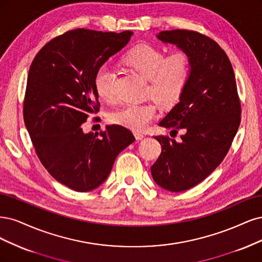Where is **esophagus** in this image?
<instances>
[{
	"label": "esophagus",
	"mask_w": 262,
	"mask_h": 262,
	"mask_svg": "<svg viewBox=\"0 0 262 262\" xmlns=\"http://www.w3.org/2000/svg\"><path fill=\"white\" fill-rule=\"evenodd\" d=\"M135 137H136V139L137 140H141V139H143V135L142 134H140V133H135Z\"/></svg>",
	"instance_id": "esophagus-1"
}]
</instances>
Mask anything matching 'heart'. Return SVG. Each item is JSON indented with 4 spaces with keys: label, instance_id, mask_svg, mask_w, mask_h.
<instances>
[{
    "label": "heart",
    "instance_id": "obj_1",
    "mask_svg": "<svg viewBox=\"0 0 262 262\" xmlns=\"http://www.w3.org/2000/svg\"><path fill=\"white\" fill-rule=\"evenodd\" d=\"M123 63L148 80L147 95L159 103L168 106L175 104L184 94L191 73V57L177 50L165 55L161 48L139 45L123 57ZM116 74L107 64L101 65L95 75V89L98 97L114 102ZM159 108L154 102L128 103L110 114V121L134 132H143L158 116Z\"/></svg>",
    "mask_w": 262,
    "mask_h": 262
}]
</instances>
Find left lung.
<instances>
[{
  "mask_svg": "<svg viewBox=\"0 0 262 262\" xmlns=\"http://www.w3.org/2000/svg\"><path fill=\"white\" fill-rule=\"evenodd\" d=\"M158 38L191 57L187 87L159 123L171 133L182 130V140L156 136L162 151L151 166L159 186L179 192L201 183L223 161L239 127L241 100L230 58L214 40L186 29L161 31Z\"/></svg>",
  "mask_w": 262,
  "mask_h": 262,
  "instance_id": "1",
  "label": "left lung"
}]
</instances>
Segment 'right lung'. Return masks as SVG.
I'll return each mask as SVG.
<instances>
[{
    "instance_id": "right-lung-1",
    "label": "right lung",
    "mask_w": 262,
    "mask_h": 262,
    "mask_svg": "<svg viewBox=\"0 0 262 262\" xmlns=\"http://www.w3.org/2000/svg\"><path fill=\"white\" fill-rule=\"evenodd\" d=\"M132 35L129 30H69L43 46L30 65L25 125L42 165L76 191L100 186L116 157L135 141L121 125H107L100 136L82 132V123L100 110L94 82L97 70L127 45Z\"/></svg>"
}]
</instances>
